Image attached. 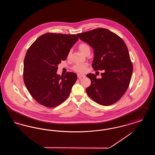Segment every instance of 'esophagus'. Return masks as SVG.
Returning <instances> with one entry per match:
<instances>
[{"label":"esophagus","instance_id":"34e87169","mask_svg":"<svg viewBox=\"0 0 155 155\" xmlns=\"http://www.w3.org/2000/svg\"><path fill=\"white\" fill-rule=\"evenodd\" d=\"M77 77L78 78H84L85 77V75H82V74H77Z\"/></svg>","mask_w":155,"mask_h":155}]
</instances>
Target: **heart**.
Returning <instances> with one entry per match:
<instances>
[{"label":"heart","mask_w":155,"mask_h":155,"mask_svg":"<svg viewBox=\"0 0 155 155\" xmlns=\"http://www.w3.org/2000/svg\"><path fill=\"white\" fill-rule=\"evenodd\" d=\"M78 49L83 54H85L87 52H90V47L88 45L85 43L81 44L78 46ZM71 54V52H68L67 57L69 58ZM88 69V67L86 64H76L73 67V70L75 72L79 73H84L87 71Z\"/></svg>","instance_id":"heart-1"}]
</instances>
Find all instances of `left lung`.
Returning a JSON list of instances; mask_svg holds the SVG:
<instances>
[{
    "label": "left lung",
    "mask_w": 155,
    "mask_h": 155,
    "mask_svg": "<svg viewBox=\"0 0 155 155\" xmlns=\"http://www.w3.org/2000/svg\"><path fill=\"white\" fill-rule=\"evenodd\" d=\"M77 36L94 50V69L104 71L101 78L97 79L95 74L87 75L91 81L86 89L88 95L101 105L116 103L124 94L133 74V64L125 42L117 34L102 28Z\"/></svg>",
    "instance_id": "left-lung-1"
}]
</instances>
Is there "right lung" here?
I'll return each mask as SVG.
<instances>
[{
  "label": "right lung",
  "instance_id": "add662e5",
  "mask_svg": "<svg viewBox=\"0 0 155 155\" xmlns=\"http://www.w3.org/2000/svg\"><path fill=\"white\" fill-rule=\"evenodd\" d=\"M78 40L75 35L46 33L28 49L24 61V82L38 103L54 107L69 96L77 75L68 72L60 77L58 66Z\"/></svg>",
  "mask_w": 155,
  "mask_h": 155
}]
</instances>
